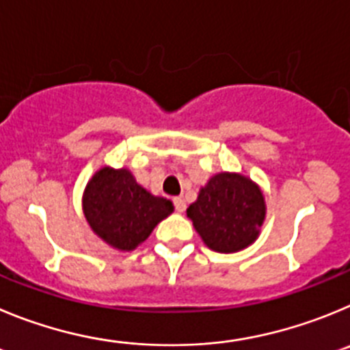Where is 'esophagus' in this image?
<instances>
[{
	"label": "esophagus",
	"instance_id": "obj_1",
	"mask_svg": "<svg viewBox=\"0 0 350 350\" xmlns=\"http://www.w3.org/2000/svg\"><path fill=\"white\" fill-rule=\"evenodd\" d=\"M172 204H174V209L178 211V213H185V209H187V202H185L181 197H176L174 200H172Z\"/></svg>",
	"mask_w": 350,
	"mask_h": 350
}]
</instances>
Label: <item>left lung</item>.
I'll list each match as a JSON object with an SVG mask.
<instances>
[{"label":"left lung","instance_id":"obj_1","mask_svg":"<svg viewBox=\"0 0 350 350\" xmlns=\"http://www.w3.org/2000/svg\"><path fill=\"white\" fill-rule=\"evenodd\" d=\"M187 214L207 247L235 253L256 241L265 219V200L251 179L221 172L209 179Z\"/></svg>","mask_w":350,"mask_h":350}]
</instances>
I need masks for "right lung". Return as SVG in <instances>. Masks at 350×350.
<instances>
[{"mask_svg": "<svg viewBox=\"0 0 350 350\" xmlns=\"http://www.w3.org/2000/svg\"><path fill=\"white\" fill-rule=\"evenodd\" d=\"M172 209L171 200L153 197L127 169H100L83 193V213L90 228L122 251L134 250L146 241Z\"/></svg>", "mask_w": 350, "mask_h": 350, "instance_id": "right-lung-1", "label": "right lung"}]
</instances>
